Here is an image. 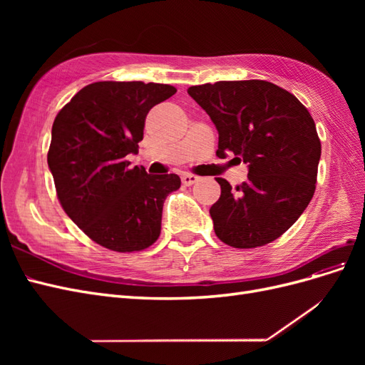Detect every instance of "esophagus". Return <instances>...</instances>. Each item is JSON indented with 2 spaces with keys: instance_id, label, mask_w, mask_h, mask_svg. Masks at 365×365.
Segmentation results:
<instances>
[{
  "instance_id": "34e87169",
  "label": "esophagus",
  "mask_w": 365,
  "mask_h": 365,
  "mask_svg": "<svg viewBox=\"0 0 365 365\" xmlns=\"http://www.w3.org/2000/svg\"><path fill=\"white\" fill-rule=\"evenodd\" d=\"M181 180H182V184H184V185H192V184L200 181V176L192 175V173H184V175L181 176Z\"/></svg>"
}]
</instances>
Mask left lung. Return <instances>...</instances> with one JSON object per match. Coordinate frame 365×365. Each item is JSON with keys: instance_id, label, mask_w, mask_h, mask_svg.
Listing matches in <instances>:
<instances>
[{"instance_id": "8db88e82", "label": "left lung", "mask_w": 365, "mask_h": 365, "mask_svg": "<svg viewBox=\"0 0 365 365\" xmlns=\"http://www.w3.org/2000/svg\"><path fill=\"white\" fill-rule=\"evenodd\" d=\"M215 123L216 155L248 164L236 189L216 178L220 197L210 208L215 233L235 248L280 237L311 202L322 157L314 118L298 98L267 81H220L187 90Z\"/></svg>"}]
</instances>
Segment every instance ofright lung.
Here are the masks:
<instances>
[{"instance_id": "add662e5", "label": "right lung", "mask_w": 365, "mask_h": 365, "mask_svg": "<svg viewBox=\"0 0 365 365\" xmlns=\"http://www.w3.org/2000/svg\"><path fill=\"white\" fill-rule=\"evenodd\" d=\"M176 88L145 82L86 85L54 118L48 168L65 213L96 244L141 251L161 233L163 205L178 175L129 169L150 109Z\"/></svg>"}]
</instances>
